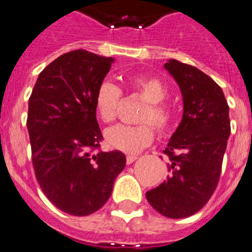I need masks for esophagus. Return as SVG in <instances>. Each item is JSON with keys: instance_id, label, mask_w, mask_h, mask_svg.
<instances>
[{"instance_id": "esophagus-1", "label": "esophagus", "mask_w": 252, "mask_h": 252, "mask_svg": "<svg viewBox=\"0 0 252 252\" xmlns=\"http://www.w3.org/2000/svg\"><path fill=\"white\" fill-rule=\"evenodd\" d=\"M136 158H138V156L128 155V156H126V163H128V165H130V163H133L134 161L136 160Z\"/></svg>"}]
</instances>
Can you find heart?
<instances>
[{
  "instance_id": "1",
  "label": "heart",
  "mask_w": 252,
  "mask_h": 252,
  "mask_svg": "<svg viewBox=\"0 0 252 252\" xmlns=\"http://www.w3.org/2000/svg\"><path fill=\"white\" fill-rule=\"evenodd\" d=\"M126 87L133 94L140 96L146 102L139 114L140 126H114L106 130L108 146L126 154H136L151 144L154 139L153 124L158 133H166L172 124V111L163 103L168 94L166 85L154 76H130L126 80ZM122 99V92L109 81L99 84L94 94V106L99 118L104 123L116 119L117 111Z\"/></svg>"
}]
</instances>
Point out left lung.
<instances>
[{
    "mask_svg": "<svg viewBox=\"0 0 252 252\" xmlns=\"http://www.w3.org/2000/svg\"><path fill=\"white\" fill-rule=\"evenodd\" d=\"M163 67L180 87L183 114L163 150L170 176L146 192V199L162 216L180 219L203 208L216 191L230 119L223 91L208 75L173 59Z\"/></svg>",
    "mask_w": 252,
    "mask_h": 252,
    "instance_id": "8db88e82",
    "label": "left lung"
}]
</instances>
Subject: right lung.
Returning a JSON list of instances; mask_svg holds the SVG:
<instances>
[{
	"mask_svg": "<svg viewBox=\"0 0 252 252\" xmlns=\"http://www.w3.org/2000/svg\"><path fill=\"white\" fill-rule=\"evenodd\" d=\"M113 63L81 49L64 54L39 74L29 98L27 128L36 180L49 201L71 216L102 208L126 166L119 150L91 154L103 138L94 94Z\"/></svg>",
	"mask_w": 252,
	"mask_h": 252,
	"instance_id": "right-lung-1",
	"label": "right lung"
}]
</instances>
